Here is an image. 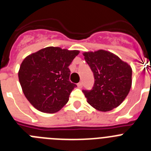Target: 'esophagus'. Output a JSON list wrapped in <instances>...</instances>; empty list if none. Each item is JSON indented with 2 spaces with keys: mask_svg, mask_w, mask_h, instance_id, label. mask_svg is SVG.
Segmentation results:
<instances>
[{
  "mask_svg": "<svg viewBox=\"0 0 151 151\" xmlns=\"http://www.w3.org/2000/svg\"><path fill=\"white\" fill-rule=\"evenodd\" d=\"M77 85H78V87L79 88H82V85H83V83H82V82H78V83L77 84Z\"/></svg>",
  "mask_w": 151,
  "mask_h": 151,
  "instance_id": "obj_1",
  "label": "esophagus"
}]
</instances>
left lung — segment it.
I'll list each match as a JSON object with an SVG mask.
<instances>
[{
    "mask_svg": "<svg viewBox=\"0 0 151 151\" xmlns=\"http://www.w3.org/2000/svg\"><path fill=\"white\" fill-rule=\"evenodd\" d=\"M83 55L94 78L92 88L82 90L88 103L103 112L119 106L132 86L131 66L106 50L86 52Z\"/></svg>",
    "mask_w": 151,
    "mask_h": 151,
    "instance_id": "1",
    "label": "left lung"
}]
</instances>
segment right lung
Here are the masks:
<instances>
[{"mask_svg":"<svg viewBox=\"0 0 151 151\" xmlns=\"http://www.w3.org/2000/svg\"><path fill=\"white\" fill-rule=\"evenodd\" d=\"M78 50L47 47L25 58L19 71L24 94L37 110L53 113L69 101L77 85L69 81V66Z\"/></svg>","mask_w":151,"mask_h":151,"instance_id":"add662e5","label":"right lung"}]
</instances>
